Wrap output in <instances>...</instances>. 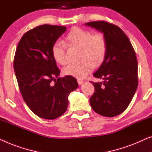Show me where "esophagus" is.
<instances>
[{"label": "esophagus", "mask_w": 152, "mask_h": 152, "mask_svg": "<svg viewBox=\"0 0 152 152\" xmlns=\"http://www.w3.org/2000/svg\"><path fill=\"white\" fill-rule=\"evenodd\" d=\"M77 81H78V85H82L83 83V80H82V79H80V78L77 79Z\"/></svg>", "instance_id": "obj_1"}]
</instances>
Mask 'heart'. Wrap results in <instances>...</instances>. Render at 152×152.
<instances>
[{"mask_svg":"<svg viewBox=\"0 0 152 152\" xmlns=\"http://www.w3.org/2000/svg\"><path fill=\"white\" fill-rule=\"evenodd\" d=\"M76 47L80 49V63H72L63 68L66 76L83 78L90 74L94 68V63L100 64L104 61L107 54V42L102 34H92L85 29L75 27L72 29L63 40L56 42L52 48V54L54 61L60 65L67 63L65 47Z\"/></svg>","mask_w":152,"mask_h":152,"instance_id":"1","label":"heart"}]
</instances>
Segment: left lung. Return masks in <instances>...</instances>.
<instances>
[{
  "instance_id": "1",
  "label": "left lung",
  "mask_w": 152,
  "mask_h": 152,
  "mask_svg": "<svg viewBox=\"0 0 152 152\" xmlns=\"http://www.w3.org/2000/svg\"><path fill=\"white\" fill-rule=\"evenodd\" d=\"M103 34L107 54L93 76L102 79L94 83L95 91L89 102L97 114L114 117L125 111L138 87V63L129 38L116 25L105 21L85 24Z\"/></svg>"
}]
</instances>
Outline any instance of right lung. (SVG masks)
I'll return each instance as SVG.
<instances>
[{
	"label": "right lung",
	"mask_w": 152,
	"mask_h": 152,
	"mask_svg": "<svg viewBox=\"0 0 152 152\" xmlns=\"http://www.w3.org/2000/svg\"><path fill=\"white\" fill-rule=\"evenodd\" d=\"M66 29L57 25L36 27L23 36L15 54L14 68L21 94L29 108L42 118L63 115L69 94L78 87L73 76L59 78L52 54L53 45Z\"/></svg>",
	"instance_id": "right-lung-1"
}]
</instances>
